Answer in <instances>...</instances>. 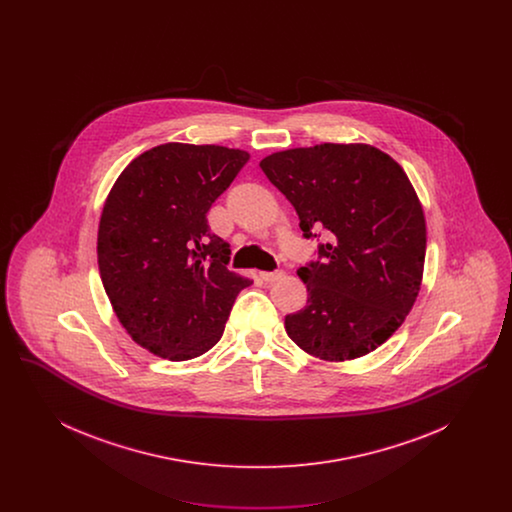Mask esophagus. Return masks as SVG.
I'll list each match as a JSON object with an SVG mask.
<instances>
[{"label":"esophagus","mask_w":512,"mask_h":512,"mask_svg":"<svg viewBox=\"0 0 512 512\" xmlns=\"http://www.w3.org/2000/svg\"><path fill=\"white\" fill-rule=\"evenodd\" d=\"M261 276H263L265 282H276V280H280L284 276V270H270V272H263Z\"/></svg>","instance_id":"1"}]
</instances>
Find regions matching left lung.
I'll list each match as a JSON object with an SVG mask.
<instances>
[{
	"mask_svg": "<svg viewBox=\"0 0 512 512\" xmlns=\"http://www.w3.org/2000/svg\"><path fill=\"white\" fill-rule=\"evenodd\" d=\"M286 195L317 259L299 268L305 309L288 315V336L324 361L357 359L403 324L420 290L426 222L405 171L365 144H320L261 161Z\"/></svg>",
	"mask_w": 512,
	"mask_h": 512,
	"instance_id": "1",
	"label": "left lung"
}]
</instances>
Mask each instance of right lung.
I'll return each mask as SVG.
<instances>
[{
  "mask_svg": "<svg viewBox=\"0 0 512 512\" xmlns=\"http://www.w3.org/2000/svg\"><path fill=\"white\" fill-rule=\"evenodd\" d=\"M249 159L242 149L165 144L136 157L103 205L99 276L132 340L188 361L224 332L251 282L230 272L228 244L207 213Z\"/></svg>",
  "mask_w": 512,
  "mask_h": 512,
  "instance_id": "obj_1",
  "label": "right lung"
}]
</instances>
